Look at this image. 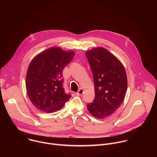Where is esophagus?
I'll use <instances>...</instances> for the list:
<instances>
[{"label":"esophagus","mask_w":157,"mask_h":157,"mask_svg":"<svg viewBox=\"0 0 157 157\" xmlns=\"http://www.w3.org/2000/svg\"><path fill=\"white\" fill-rule=\"evenodd\" d=\"M83 93H84V89H82V88H81L80 89H79L78 92L76 93V94L77 96H81V95H82Z\"/></svg>","instance_id":"1"}]
</instances>
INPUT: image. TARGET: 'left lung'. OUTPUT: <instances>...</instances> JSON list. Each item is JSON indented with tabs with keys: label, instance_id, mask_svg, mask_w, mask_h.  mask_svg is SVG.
I'll use <instances>...</instances> for the list:
<instances>
[{
	"label": "left lung",
	"instance_id": "1",
	"mask_svg": "<svg viewBox=\"0 0 157 157\" xmlns=\"http://www.w3.org/2000/svg\"><path fill=\"white\" fill-rule=\"evenodd\" d=\"M92 70L95 98L87 104L93 116L105 119L113 115L122 104L127 89V78L124 66L113 54L103 47L86 52Z\"/></svg>",
	"mask_w": 157,
	"mask_h": 157
}]
</instances>
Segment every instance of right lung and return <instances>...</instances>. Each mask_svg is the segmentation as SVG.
<instances>
[{
	"label": "right lung",
	"mask_w": 157,
	"mask_h": 157,
	"mask_svg": "<svg viewBox=\"0 0 157 157\" xmlns=\"http://www.w3.org/2000/svg\"><path fill=\"white\" fill-rule=\"evenodd\" d=\"M75 52L50 47L31 61L26 75V90L32 104L39 110L52 113L60 110L71 98L63 87L62 72Z\"/></svg>",
	"instance_id": "right-lung-1"
}]
</instances>
